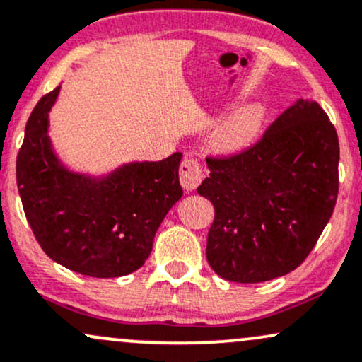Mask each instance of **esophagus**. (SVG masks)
<instances>
[{
	"label": "esophagus",
	"instance_id": "obj_1",
	"mask_svg": "<svg viewBox=\"0 0 362 362\" xmlns=\"http://www.w3.org/2000/svg\"><path fill=\"white\" fill-rule=\"evenodd\" d=\"M204 172L195 158H185L180 165V184L184 190H194L202 180Z\"/></svg>",
	"mask_w": 362,
	"mask_h": 362
}]
</instances>
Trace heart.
<instances>
[{"label":"heart","instance_id":"heart-1","mask_svg":"<svg viewBox=\"0 0 362 362\" xmlns=\"http://www.w3.org/2000/svg\"><path fill=\"white\" fill-rule=\"evenodd\" d=\"M261 121H263V110L258 104H250L233 112L211 133L209 143L212 150L224 155L243 150L258 134Z\"/></svg>","mask_w":362,"mask_h":362}]
</instances>
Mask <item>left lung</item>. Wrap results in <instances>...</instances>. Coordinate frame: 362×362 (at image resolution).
Masks as SVG:
<instances>
[{"mask_svg":"<svg viewBox=\"0 0 362 362\" xmlns=\"http://www.w3.org/2000/svg\"><path fill=\"white\" fill-rule=\"evenodd\" d=\"M197 192L214 206L207 261L221 278L259 283L303 263L332 216L339 192V138L310 99L283 111L258 143L207 158Z\"/></svg>","mask_w":362,"mask_h":362,"instance_id":"left-lung-1","label":"left lung"}]
</instances>
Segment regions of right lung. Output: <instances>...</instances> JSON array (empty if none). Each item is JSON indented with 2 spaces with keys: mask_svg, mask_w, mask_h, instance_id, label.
I'll return each instance as SVG.
<instances>
[{
  "mask_svg": "<svg viewBox=\"0 0 362 362\" xmlns=\"http://www.w3.org/2000/svg\"><path fill=\"white\" fill-rule=\"evenodd\" d=\"M60 86L37 103L16 158L25 216L45 255L94 278L136 272L153 247L156 229L182 197V153L162 162H129L104 175L74 172L49 136V115Z\"/></svg>",
  "mask_w": 362,
  "mask_h": 362,
  "instance_id": "1",
  "label": "right lung"
}]
</instances>
